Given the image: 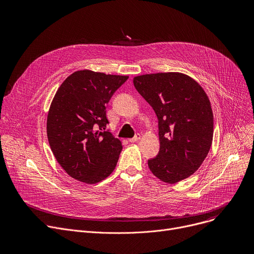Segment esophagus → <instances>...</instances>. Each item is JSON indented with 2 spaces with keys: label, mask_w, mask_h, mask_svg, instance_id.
Wrapping results in <instances>:
<instances>
[{
  "label": "esophagus",
  "mask_w": 254,
  "mask_h": 254,
  "mask_svg": "<svg viewBox=\"0 0 254 254\" xmlns=\"http://www.w3.org/2000/svg\"><path fill=\"white\" fill-rule=\"evenodd\" d=\"M139 138H140V134H139V133H136L133 137L129 138V139H128V141H130V142H134V141H137Z\"/></svg>",
  "instance_id": "34e87169"
}]
</instances>
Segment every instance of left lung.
Here are the masks:
<instances>
[{
    "instance_id": "8db88e82",
    "label": "left lung",
    "mask_w": 254,
    "mask_h": 254,
    "mask_svg": "<svg viewBox=\"0 0 254 254\" xmlns=\"http://www.w3.org/2000/svg\"><path fill=\"white\" fill-rule=\"evenodd\" d=\"M137 92L159 122L160 151L148 160L152 173L175 184L194 174L207 157L213 138V114L203 88L176 72L133 78Z\"/></svg>"
}]
</instances>
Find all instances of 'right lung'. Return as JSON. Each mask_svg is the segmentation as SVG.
Masks as SVG:
<instances>
[{
  "instance_id": "add662e5",
  "label": "right lung",
  "mask_w": 254,
  "mask_h": 254,
  "mask_svg": "<svg viewBox=\"0 0 254 254\" xmlns=\"http://www.w3.org/2000/svg\"><path fill=\"white\" fill-rule=\"evenodd\" d=\"M128 76L76 71L58 88L47 118V135L54 157L65 172L95 184L115 170L122 142L105 130L106 104Z\"/></svg>"
}]
</instances>
